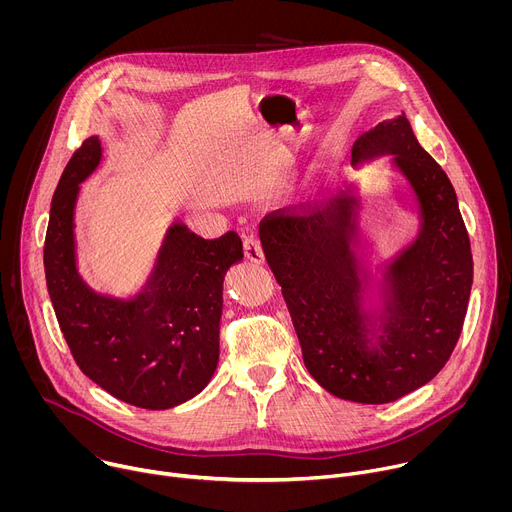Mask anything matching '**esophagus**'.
<instances>
[{
    "label": "esophagus",
    "instance_id": "1",
    "mask_svg": "<svg viewBox=\"0 0 512 512\" xmlns=\"http://www.w3.org/2000/svg\"><path fill=\"white\" fill-rule=\"evenodd\" d=\"M245 257L253 263H263L265 261V255H263V247H261V241L253 235L245 237Z\"/></svg>",
    "mask_w": 512,
    "mask_h": 512
}]
</instances>
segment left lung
I'll return each instance as SVG.
<instances>
[{"label":"left lung","instance_id":"obj_1","mask_svg":"<svg viewBox=\"0 0 512 512\" xmlns=\"http://www.w3.org/2000/svg\"><path fill=\"white\" fill-rule=\"evenodd\" d=\"M395 156L419 204V233L383 273V310H362L352 241L358 196L267 214L265 259L281 285L306 369L332 395L381 405L423 387L452 356L468 310L474 261L456 190L403 115L362 133L352 164Z\"/></svg>","mask_w":512,"mask_h":512}]
</instances>
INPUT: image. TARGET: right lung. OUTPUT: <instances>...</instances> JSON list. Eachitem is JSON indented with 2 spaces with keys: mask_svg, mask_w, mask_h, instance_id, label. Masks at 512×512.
I'll use <instances>...</instances> for the list:
<instances>
[{
  "mask_svg": "<svg viewBox=\"0 0 512 512\" xmlns=\"http://www.w3.org/2000/svg\"><path fill=\"white\" fill-rule=\"evenodd\" d=\"M101 141H83L56 186L44 241L48 294L79 369L113 397L141 409H170L198 395L218 364L223 281L243 259L235 231L202 239L174 223L141 294H95L77 271L79 184L99 166Z\"/></svg>",
  "mask_w": 512,
  "mask_h": 512,
  "instance_id": "right-lung-1",
  "label": "right lung"
}]
</instances>
